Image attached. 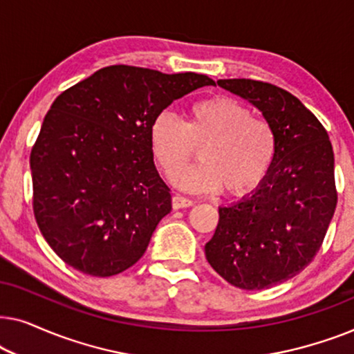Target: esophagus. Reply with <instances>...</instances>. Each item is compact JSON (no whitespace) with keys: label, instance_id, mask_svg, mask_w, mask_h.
Listing matches in <instances>:
<instances>
[{"label":"esophagus","instance_id":"34e87169","mask_svg":"<svg viewBox=\"0 0 354 354\" xmlns=\"http://www.w3.org/2000/svg\"><path fill=\"white\" fill-rule=\"evenodd\" d=\"M190 206H193V201L188 200V198L180 196V195L172 196V207H174V209H182V207H190Z\"/></svg>","mask_w":354,"mask_h":354}]
</instances>
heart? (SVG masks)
Segmentation results:
<instances>
[{
	"mask_svg": "<svg viewBox=\"0 0 354 354\" xmlns=\"http://www.w3.org/2000/svg\"><path fill=\"white\" fill-rule=\"evenodd\" d=\"M158 166L169 180L185 171L196 149L201 162L178 183L192 192L240 198L268 177L277 154V137L268 120L227 95H212L188 106L185 122L161 114L149 130Z\"/></svg>",
	"mask_w": 354,
	"mask_h": 354,
	"instance_id": "heart-1",
	"label": "heart"
}]
</instances>
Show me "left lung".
<instances>
[{"label":"left lung","mask_w":354,"mask_h":354,"mask_svg":"<svg viewBox=\"0 0 354 354\" xmlns=\"http://www.w3.org/2000/svg\"><path fill=\"white\" fill-rule=\"evenodd\" d=\"M217 85L263 113L277 137V154L250 196L219 207L206 259L234 287L269 288L301 272L322 246L337 206L332 143L316 115L287 90L250 79Z\"/></svg>","instance_id":"left-lung-1"}]
</instances>
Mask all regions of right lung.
I'll return each mask as SVG.
<instances>
[{
  "label": "right lung",
  "mask_w": 354,
  "mask_h": 354,
  "mask_svg": "<svg viewBox=\"0 0 354 354\" xmlns=\"http://www.w3.org/2000/svg\"><path fill=\"white\" fill-rule=\"evenodd\" d=\"M207 75L108 66L57 96L30 153L33 214L66 264L111 277L145 254L172 209L149 130L172 101Z\"/></svg>",
  "instance_id": "add662e5"
}]
</instances>
